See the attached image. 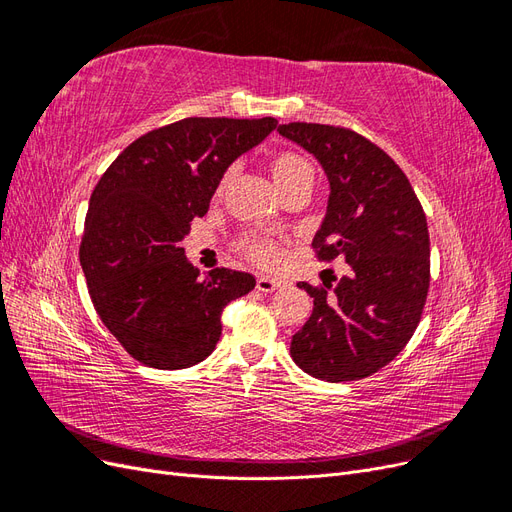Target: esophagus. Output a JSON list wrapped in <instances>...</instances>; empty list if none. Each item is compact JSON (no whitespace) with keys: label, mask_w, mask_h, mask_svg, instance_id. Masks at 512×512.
Wrapping results in <instances>:
<instances>
[{"label":"esophagus","mask_w":512,"mask_h":512,"mask_svg":"<svg viewBox=\"0 0 512 512\" xmlns=\"http://www.w3.org/2000/svg\"><path fill=\"white\" fill-rule=\"evenodd\" d=\"M256 288H258L260 292L267 294V292H273V290H277V288H282V282L275 280V277H269V275H258Z\"/></svg>","instance_id":"34e87169"}]
</instances>
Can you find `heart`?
I'll use <instances>...</instances> for the list:
<instances>
[{"label": "heart", "mask_w": 512, "mask_h": 512, "mask_svg": "<svg viewBox=\"0 0 512 512\" xmlns=\"http://www.w3.org/2000/svg\"><path fill=\"white\" fill-rule=\"evenodd\" d=\"M269 170H271V177L277 185V190L282 194L294 185H307V188H312L314 177H316V168L314 164L309 162L303 153L299 151H290V149H282V151H275L271 160H269ZM232 177H235V166L226 168L220 183H218V194H222ZM239 252L245 254L250 260L258 262L262 267H273L277 265L284 258V250L280 243H275L267 237H260V235H245L239 241Z\"/></svg>", "instance_id": "b5f03b06"}]
</instances>
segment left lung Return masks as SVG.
Masks as SVG:
<instances>
[{
    "instance_id": "8db88e82",
    "label": "left lung",
    "mask_w": 512,
    "mask_h": 512,
    "mask_svg": "<svg viewBox=\"0 0 512 512\" xmlns=\"http://www.w3.org/2000/svg\"><path fill=\"white\" fill-rule=\"evenodd\" d=\"M277 132L314 153L329 177L327 218L312 241L318 260L348 262L337 284H297L314 309L292 335L290 356L320 380L367 378L406 348L421 322L429 290L425 211L404 170L369 138L303 121Z\"/></svg>"
}]
</instances>
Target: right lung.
Segmentation results:
<instances>
[{"label": "right lung", "instance_id": "add662e5", "mask_svg": "<svg viewBox=\"0 0 512 512\" xmlns=\"http://www.w3.org/2000/svg\"><path fill=\"white\" fill-rule=\"evenodd\" d=\"M275 128L273 117L181 119L136 138L98 181L79 258L104 327L138 363L205 361L224 307L256 286L254 275L224 267L203 277L181 241L207 213L224 170Z\"/></svg>", "mask_w": 512, "mask_h": 512}]
</instances>
